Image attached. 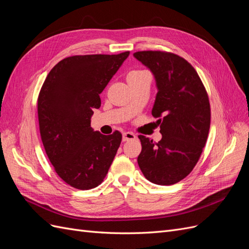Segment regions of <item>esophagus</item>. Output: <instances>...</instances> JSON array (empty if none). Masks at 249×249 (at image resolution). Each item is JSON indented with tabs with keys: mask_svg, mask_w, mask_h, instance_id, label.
I'll return each instance as SVG.
<instances>
[{
	"mask_svg": "<svg viewBox=\"0 0 249 249\" xmlns=\"http://www.w3.org/2000/svg\"><path fill=\"white\" fill-rule=\"evenodd\" d=\"M136 139V135L132 132H124L123 134V140L124 141H129V140H133Z\"/></svg>",
	"mask_w": 249,
	"mask_h": 249,
	"instance_id": "34e87169",
	"label": "esophagus"
}]
</instances>
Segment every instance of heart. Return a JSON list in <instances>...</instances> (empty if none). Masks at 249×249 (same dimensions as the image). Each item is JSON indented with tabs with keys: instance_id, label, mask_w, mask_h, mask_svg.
<instances>
[{
	"instance_id": "obj_1",
	"label": "heart",
	"mask_w": 249,
	"mask_h": 249,
	"mask_svg": "<svg viewBox=\"0 0 249 249\" xmlns=\"http://www.w3.org/2000/svg\"><path fill=\"white\" fill-rule=\"evenodd\" d=\"M139 72H142V71H131L130 73H139Z\"/></svg>"
}]
</instances>
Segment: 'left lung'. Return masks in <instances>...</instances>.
Listing matches in <instances>:
<instances>
[{
    "instance_id": "obj_1",
    "label": "left lung",
    "mask_w": 249,
    "mask_h": 249,
    "mask_svg": "<svg viewBox=\"0 0 249 249\" xmlns=\"http://www.w3.org/2000/svg\"><path fill=\"white\" fill-rule=\"evenodd\" d=\"M134 57L155 77L158 92L152 114L160 118L162 134L158 143L140 135L138 165L149 182L173 185L192 171L206 145L211 122L208 93L196 71L182 57L160 51L137 52Z\"/></svg>"
}]
</instances>
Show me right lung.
Listing matches in <instances>:
<instances>
[{
	"instance_id": "add662e5",
	"label": "right lung",
	"mask_w": 249,
	"mask_h": 249,
	"mask_svg": "<svg viewBox=\"0 0 249 249\" xmlns=\"http://www.w3.org/2000/svg\"><path fill=\"white\" fill-rule=\"evenodd\" d=\"M130 52L71 56L49 72L37 109L44 149L57 175L80 190L99 186L122 142V133L103 135L90 126L105 87Z\"/></svg>"
}]
</instances>
